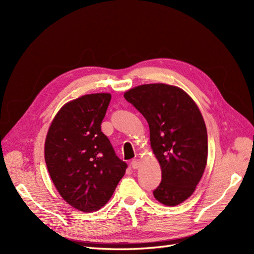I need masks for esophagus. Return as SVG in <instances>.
<instances>
[{"label":"esophagus","instance_id":"obj_1","mask_svg":"<svg viewBox=\"0 0 254 254\" xmlns=\"http://www.w3.org/2000/svg\"><path fill=\"white\" fill-rule=\"evenodd\" d=\"M131 166H132L133 170H136V168H139V167L141 166V161H140L139 159H134V160H132Z\"/></svg>","mask_w":254,"mask_h":254}]
</instances>
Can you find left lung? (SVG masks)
<instances>
[{"label": "left lung", "instance_id": "left-lung-1", "mask_svg": "<svg viewBox=\"0 0 254 254\" xmlns=\"http://www.w3.org/2000/svg\"><path fill=\"white\" fill-rule=\"evenodd\" d=\"M147 121L150 146L162 172L153 190L159 202L175 206L194 193L205 170L207 133L202 114L186 91L165 83H147L124 93Z\"/></svg>", "mask_w": 254, "mask_h": 254}]
</instances>
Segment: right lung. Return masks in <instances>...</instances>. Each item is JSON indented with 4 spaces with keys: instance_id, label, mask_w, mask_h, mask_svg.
I'll use <instances>...</instances> for the list:
<instances>
[{
    "instance_id": "right-lung-1",
    "label": "right lung",
    "mask_w": 254,
    "mask_h": 254,
    "mask_svg": "<svg viewBox=\"0 0 254 254\" xmlns=\"http://www.w3.org/2000/svg\"><path fill=\"white\" fill-rule=\"evenodd\" d=\"M110 99V93H92L67 102L45 137L44 158L54 186L81 212L102 209L126 173L127 164L101 130Z\"/></svg>"
}]
</instances>
